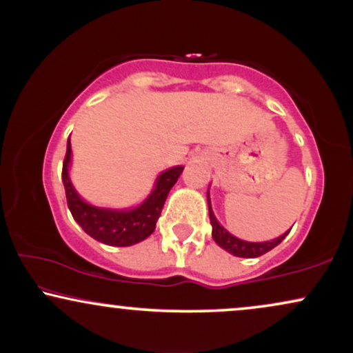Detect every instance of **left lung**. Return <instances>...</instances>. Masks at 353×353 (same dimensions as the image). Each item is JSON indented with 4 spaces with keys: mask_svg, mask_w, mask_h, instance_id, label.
Returning a JSON list of instances; mask_svg holds the SVG:
<instances>
[{
    "mask_svg": "<svg viewBox=\"0 0 353 353\" xmlns=\"http://www.w3.org/2000/svg\"><path fill=\"white\" fill-rule=\"evenodd\" d=\"M207 204H209L212 238H214L215 243L219 244L221 249H225L226 252L234 255V257H244V259L260 257V255L267 254L268 250L276 248V245L289 234V231H291V230L284 231V233L281 236H278V238L270 239V241H262V243H252V241L239 239V238H236L234 234H231L230 231L226 230L223 225H220V221L216 220L214 210H212L209 191H207Z\"/></svg>",
    "mask_w": 353,
    "mask_h": 353,
    "instance_id": "obj_1",
    "label": "left lung"
}]
</instances>
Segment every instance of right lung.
<instances>
[{
    "label": "right lung",
    "mask_w": 353,
    "mask_h": 353,
    "mask_svg": "<svg viewBox=\"0 0 353 353\" xmlns=\"http://www.w3.org/2000/svg\"><path fill=\"white\" fill-rule=\"evenodd\" d=\"M70 165L72 146L69 137L64 165H62V183L65 188L67 205L74 220L83 228L86 234L99 243L115 245V248H128V245L138 244L154 233L168 192L185 168L183 165H175L163 170L154 181L152 190L146 199L139 202L138 205L128 207V209H114V207H101L86 202L72 183Z\"/></svg>",
    "instance_id": "1"
}]
</instances>
